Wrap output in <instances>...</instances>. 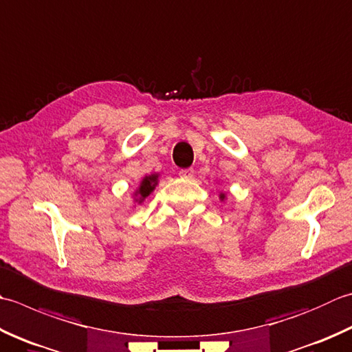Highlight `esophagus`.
Returning a JSON list of instances; mask_svg holds the SVG:
<instances>
[{
	"instance_id": "34e87169",
	"label": "esophagus",
	"mask_w": 352,
	"mask_h": 352,
	"mask_svg": "<svg viewBox=\"0 0 352 352\" xmlns=\"http://www.w3.org/2000/svg\"><path fill=\"white\" fill-rule=\"evenodd\" d=\"M178 175H180L182 178H186V180H190V178L194 177V169H192V168L180 169V172H178Z\"/></svg>"
}]
</instances>
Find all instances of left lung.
<instances>
[{"label": "left lung", "instance_id": "obj_1", "mask_svg": "<svg viewBox=\"0 0 352 352\" xmlns=\"http://www.w3.org/2000/svg\"><path fill=\"white\" fill-rule=\"evenodd\" d=\"M219 198H221V199H224V198H226V195H224V194H221V195H219Z\"/></svg>", "mask_w": 352, "mask_h": 352}]
</instances>
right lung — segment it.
Returning a JSON list of instances; mask_svg holds the SVG:
<instances>
[{
    "label": "right lung",
    "instance_id": "add662e5",
    "mask_svg": "<svg viewBox=\"0 0 352 352\" xmlns=\"http://www.w3.org/2000/svg\"><path fill=\"white\" fill-rule=\"evenodd\" d=\"M157 184H158V174H151L144 177L140 182L139 188H137V190L134 192V197H135L134 201L140 204L144 198L149 197V194L155 189Z\"/></svg>",
    "mask_w": 352,
    "mask_h": 352
}]
</instances>
